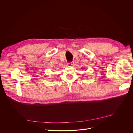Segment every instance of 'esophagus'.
I'll return each instance as SVG.
<instances>
[{
  "label": "esophagus",
  "instance_id": "esophagus-1",
  "mask_svg": "<svg viewBox=\"0 0 133 133\" xmlns=\"http://www.w3.org/2000/svg\"><path fill=\"white\" fill-rule=\"evenodd\" d=\"M74 64V62H69V63H67V65L69 66H72Z\"/></svg>",
  "mask_w": 133,
  "mask_h": 133
}]
</instances>
